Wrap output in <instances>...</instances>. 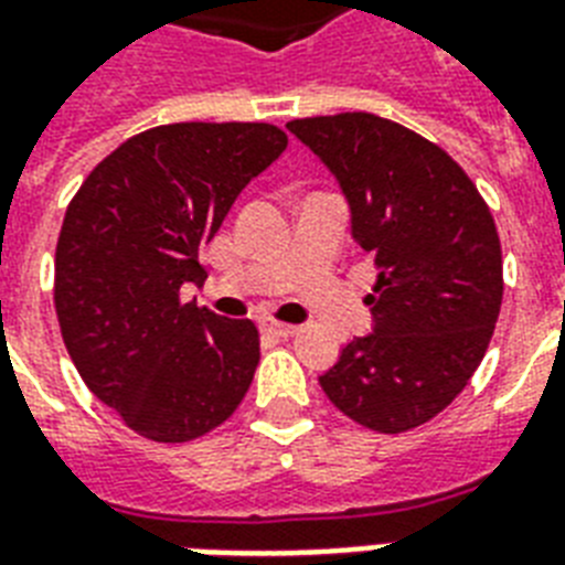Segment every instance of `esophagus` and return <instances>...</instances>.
<instances>
[{
    "label": "esophagus",
    "instance_id": "obj_1",
    "mask_svg": "<svg viewBox=\"0 0 565 565\" xmlns=\"http://www.w3.org/2000/svg\"><path fill=\"white\" fill-rule=\"evenodd\" d=\"M260 328H264L266 334L281 337V340L299 334V326H287V322H264V326H260Z\"/></svg>",
    "mask_w": 565,
    "mask_h": 565
}]
</instances>
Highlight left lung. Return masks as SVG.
Instances as JSON below:
<instances>
[{"mask_svg": "<svg viewBox=\"0 0 565 565\" xmlns=\"http://www.w3.org/2000/svg\"><path fill=\"white\" fill-rule=\"evenodd\" d=\"M334 172L354 239L375 257V331L319 377L337 411L377 434L419 428L463 393L501 310V239L463 167L366 110L287 122Z\"/></svg>", "mask_w": 565, "mask_h": 565, "instance_id": "obj_1", "label": "left lung"}]
</instances>
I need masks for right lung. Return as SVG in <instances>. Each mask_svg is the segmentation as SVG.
Listing matches in <instances>:
<instances>
[{"instance_id":"1","label":"right lung","mask_w":565,"mask_h":565,"mask_svg":"<svg viewBox=\"0 0 565 565\" xmlns=\"http://www.w3.org/2000/svg\"><path fill=\"white\" fill-rule=\"evenodd\" d=\"M269 122H172L93 167L55 248V313L75 370L119 422L152 443H190L237 411L260 361L252 319L181 301L202 287L199 248L278 154Z\"/></svg>"}]
</instances>
